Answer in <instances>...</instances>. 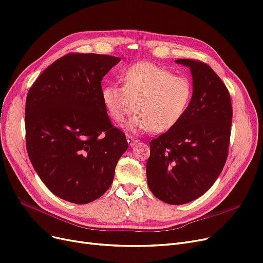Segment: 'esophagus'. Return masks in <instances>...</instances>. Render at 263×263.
<instances>
[{
	"instance_id": "1",
	"label": "esophagus",
	"mask_w": 263,
	"mask_h": 263,
	"mask_svg": "<svg viewBox=\"0 0 263 263\" xmlns=\"http://www.w3.org/2000/svg\"><path fill=\"white\" fill-rule=\"evenodd\" d=\"M126 141H128L129 146H131V147L135 146V145H137V144L139 143V141H138L137 139H134V138H132V137H128V138H126Z\"/></svg>"
}]
</instances>
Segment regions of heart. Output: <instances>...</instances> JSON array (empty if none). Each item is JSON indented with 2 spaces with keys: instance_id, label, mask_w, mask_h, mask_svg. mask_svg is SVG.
I'll list each match as a JSON object with an SVG mask.
<instances>
[{
  "instance_id": "b5f03b06",
  "label": "heart",
  "mask_w": 263,
  "mask_h": 263,
  "mask_svg": "<svg viewBox=\"0 0 263 263\" xmlns=\"http://www.w3.org/2000/svg\"><path fill=\"white\" fill-rule=\"evenodd\" d=\"M123 86L106 85L102 91L103 103L110 118L122 122L135 109L138 114L126 123L133 132H166L176 126L189 109L193 85L186 77L148 62L129 67L122 74Z\"/></svg>"
}]
</instances>
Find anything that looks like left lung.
<instances>
[{
  "mask_svg": "<svg viewBox=\"0 0 263 263\" xmlns=\"http://www.w3.org/2000/svg\"><path fill=\"white\" fill-rule=\"evenodd\" d=\"M176 63L190 68L193 97L181 121L151 141L146 177L158 199L183 205L203 195L224 167L233 110L227 86L210 66L194 60Z\"/></svg>",
  "mask_w": 263,
  "mask_h": 263,
  "instance_id": "1",
  "label": "left lung"
}]
</instances>
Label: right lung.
Masks as SVG:
<instances>
[{"instance_id": "obj_1", "label": "right lung", "mask_w": 263, "mask_h": 263, "mask_svg": "<svg viewBox=\"0 0 263 263\" xmlns=\"http://www.w3.org/2000/svg\"><path fill=\"white\" fill-rule=\"evenodd\" d=\"M121 58L67 54L39 76L26 101V144L32 166L54 195L84 205L111 185L128 149L102 99V80Z\"/></svg>"}]
</instances>
